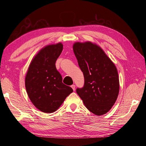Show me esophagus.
Masks as SVG:
<instances>
[{
    "mask_svg": "<svg viewBox=\"0 0 146 146\" xmlns=\"http://www.w3.org/2000/svg\"><path fill=\"white\" fill-rule=\"evenodd\" d=\"M71 88H72V90H73L74 91H75V90H76V85H71Z\"/></svg>",
    "mask_w": 146,
    "mask_h": 146,
    "instance_id": "34e87169",
    "label": "esophagus"
}]
</instances>
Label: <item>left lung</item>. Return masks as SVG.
Here are the masks:
<instances>
[{"instance_id":"1","label":"left lung","mask_w":146,"mask_h":146,"mask_svg":"<svg viewBox=\"0 0 146 146\" xmlns=\"http://www.w3.org/2000/svg\"><path fill=\"white\" fill-rule=\"evenodd\" d=\"M73 50L83 73L84 86L76 91L86 108L97 116L108 113L119 92L116 66L104 50L91 41L76 42Z\"/></svg>"}]
</instances>
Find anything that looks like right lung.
Instances as JSON below:
<instances>
[{
  "label": "right lung",
  "mask_w": 146,
  "mask_h": 146,
  "mask_svg": "<svg viewBox=\"0 0 146 146\" xmlns=\"http://www.w3.org/2000/svg\"><path fill=\"white\" fill-rule=\"evenodd\" d=\"M61 42L47 45L39 50L29 64L25 86L30 100L42 112L54 113L73 90L62 82L55 62L63 50Z\"/></svg>",
  "instance_id": "obj_1"
}]
</instances>
